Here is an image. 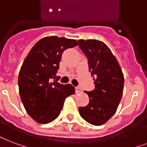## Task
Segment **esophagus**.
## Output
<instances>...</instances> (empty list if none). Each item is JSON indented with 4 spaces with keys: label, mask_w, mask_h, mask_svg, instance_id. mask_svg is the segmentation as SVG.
I'll list each match as a JSON object with an SVG mask.
<instances>
[{
    "label": "esophagus",
    "mask_w": 147,
    "mask_h": 147,
    "mask_svg": "<svg viewBox=\"0 0 147 147\" xmlns=\"http://www.w3.org/2000/svg\"><path fill=\"white\" fill-rule=\"evenodd\" d=\"M82 92V88L78 87V86L76 87V93H79V92Z\"/></svg>",
    "instance_id": "34e87169"
}]
</instances>
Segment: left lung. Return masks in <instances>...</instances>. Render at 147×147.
I'll return each mask as SVG.
<instances>
[{
    "instance_id": "obj_1",
    "label": "left lung",
    "mask_w": 147,
    "mask_h": 147,
    "mask_svg": "<svg viewBox=\"0 0 147 147\" xmlns=\"http://www.w3.org/2000/svg\"><path fill=\"white\" fill-rule=\"evenodd\" d=\"M78 46L88 59L95 88L85 91L89 97L86 106L79 107L82 118L101 126L113 116L123 96L124 77L116 57L106 44L96 39L78 40Z\"/></svg>"
}]
</instances>
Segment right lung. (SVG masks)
<instances>
[{"label": "right lung", "mask_w": 147, "mask_h": 147, "mask_svg": "<svg viewBox=\"0 0 147 147\" xmlns=\"http://www.w3.org/2000/svg\"><path fill=\"white\" fill-rule=\"evenodd\" d=\"M76 45L78 41L74 39L45 37L24 59L18 76L19 93L27 113L37 123L55 120L65 98L75 93L74 86L58 82L56 73L63 51Z\"/></svg>", "instance_id": "add662e5"}]
</instances>
